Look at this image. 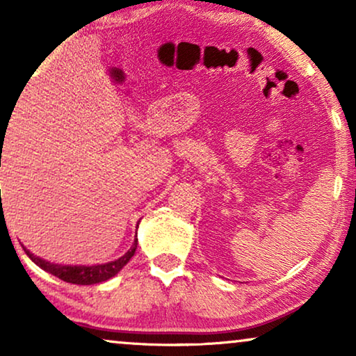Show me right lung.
<instances>
[{
	"instance_id": "right-lung-1",
	"label": "right lung",
	"mask_w": 356,
	"mask_h": 356,
	"mask_svg": "<svg viewBox=\"0 0 356 356\" xmlns=\"http://www.w3.org/2000/svg\"><path fill=\"white\" fill-rule=\"evenodd\" d=\"M136 248H138V238H136L131 250L126 252L124 256H121L120 259L106 262V264L99 266H63V264H53V262L43 261L42 257L33 256L31 251L24 248L26 254L35 262L38 267H42L43 270L50 272L51 275L58 277V279L67 282V284H76V285H92V284H100L115 277L123 267L128 264L131 257L134 256Z\"/></svg>"
}]
</instances>
